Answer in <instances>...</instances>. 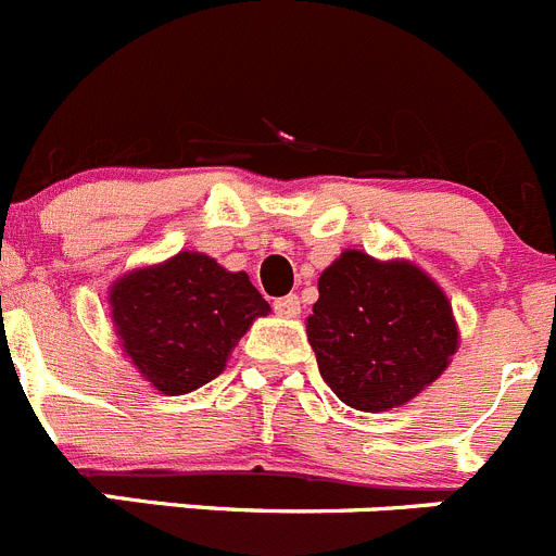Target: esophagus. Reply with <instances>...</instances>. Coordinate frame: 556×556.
Masks as SVG:
<instances>
[{
  "label": "esophagus",
  "instance_id": "34e87169",
  "mask_svg": "<svg viewBox=\"0 0 556 556\" xmlns=\"http://www.w3.org/2000/svg\"><path fill=\"white\" fill-rule=\"evenodd\" d=\"M274 313L282 315V318H295V315L302 313V302H299V295L290 293V295H282V299H277V302H274Z\"/></svg>",
  "mask_w": 556,
  "mask_h": 556
}]
</instances>
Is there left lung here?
I'll use <instances>...</instances> for the list:
<instances>
[{
    "instance_id": "8db88e82",
    "label": "left lung",
    "mask_w": 556,
    "mask_h": 556,
    "mask_svg": "<svg viewBox=\"0 0 556 556\" xmlns=\"http://www.w3.org/2000/svg\"><path fill=\"white\" fill-rule=\"evenodd\" d=\"M307 318L320 376L345 406L387 412L442 376L458 349L453 307L408 263L349 249L318 279Z\"/></svg>"
}]
</instances>
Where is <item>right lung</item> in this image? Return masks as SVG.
Instances as JSON below:
<instances>
[{
  "label": "right lung",
  "mask_w": 556,
  "mask_h": 556,
  "mask_svg": "<svg viewBox=\"0 0 556 556\" xmlns=\"http://www.w3.org/2000/svg\"><path fill=\"white\" fill-rule=\"evenodd\" d=\"M109 302L123 349L164 395H186L219 376L243 331L271 309L247 274L197 252L128 274Z\"/></svg>",
  "instance_id": "add662e5"
}]
</instances>
